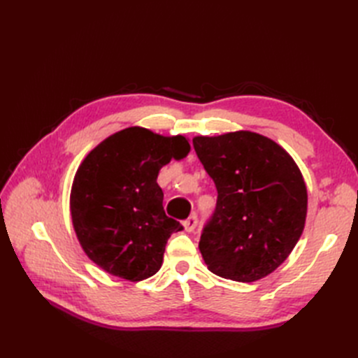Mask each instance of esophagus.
<instances>
[{"instance_id":"34e87169","label":"esophagus","mask_w":358,"mask_h":358,"mask_svg":"<svg viewBox=\"0 0 358 358\" xmlns=\"http://www.w3.org/2000/svg\"><path fill=\"white\" fill-rule=\"evenodd\" d=\"M197 224H199V220H197V216H196V215H192V216H189L188 220L183 221V227H185V230H187L188 233H191V231L196 230Z\"/></svg>"}]
</instances>
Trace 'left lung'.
Returning a JSON list of instances; mask_svg holds the SVG:
<instances>
[{
  "mask_svg": "<svg viewBox=\"0 0 358 358\" xmlns=\"http://www.w3.org/2000/svg\"><path fill=\"white\" fill-rule=\"evenodd\" d=\"M192 145L218 191L199 243L204 263L237 282L270 275L305 229L308 191L294 159L252 131L199 136Z\"/></svg>",
  "mask_w": 358,
  "mask_h": 358,
  "instance_id": "obj_1",
  "label": "left lung"
}]
</instances>
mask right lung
I'll return each instance as SVG.
<instances>
[{"label":"right lung","instance_id":"obj_1","mask_svg":"<svg viewBox=\"0 0 358 358\" xmlns=\"http://www.w3.org/2000/svg\"><path fill=\"white\" fill-rule=\"evenodd\" d=\"M189 152L183 136L129 127L107 137L82 161L70 196L71 220L85 254L107 273L137 282L155 275L179 221L162 208L159 169Z\"/></svg>","mask_w":358,"mask_h":358}]
</instances>
